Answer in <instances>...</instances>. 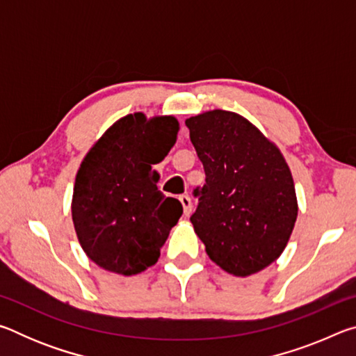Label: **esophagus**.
I'll list each match as a JSON object with an SVG mask.
<instances>
[{"instance_id":"1","label":"esophagus","mask_w":356,"mask_h":356,"mask_svg":"<svg viewBox=\"0 0 356 356\" xmlns=\"http://www.w3.org/2000/svg\"><path fill=\"white\" fill-rule=\"evenodd\" d=\"M179 201L182 202V206H184V213L185 215H190L191 213V209H193L191 197L188 195H180L179 196Z\"/></svg>"}]
</instances>
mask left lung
<instances>
[{
	"mask_svg": "<svg viewBox=\"0 0 356 356\" xmlns=\"http://www.w3.org/2000/svg\"><path fill=\"white\" fill-rule=\"evenodd\" d=\"M185 125L206 172L204 185L193 190L195 232L227 273L261 272L284 251L298 213L284 156L236 113L207 111Z\"/></svg>",
	"mask_w": 356,
	"mask_h": 356,
	"instance_id": "left-lung-1",
	"label": "left lung"
}]
</instances>
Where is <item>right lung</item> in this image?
<instances>
[{
    "instance_id": "obj_1",
    "label": "right lung",
    "mask_w": 356,
    "mask_h": 356,
    "mask_svg": "<svg viewBox=\"0 0 356 356\" xmlns=\"http://www.w3.org/2000/svg\"><path fill=\"white\" fill-rule=\"evenodd\" d=\"M172 116L119 119L84 156L76 172L72 220L81 248L99 267L141 273L160 257L182 204L159 188L160 163L176 143Z\"/></svg>"
}]
</instances>
